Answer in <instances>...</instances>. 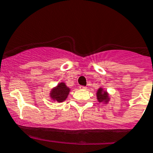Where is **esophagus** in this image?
<instances>
[{"label":"esophagus","instance_id":"1","mask_svg":"<svg viewBox=\"0 0 153 153\" xmlns=\"http://www.w3.org/2000/svg\"><path fill=\"white\" fill-rule=\"evenodd\" d=\"M79 89H87V87H86V86H83V85H80V86H79Z\"/></svg>","mask_w":153,"mask_h":153}]
</instances>
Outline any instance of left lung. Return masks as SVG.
I'll return each instance as SVG.
<instances>
[{
	"label": "left lung",
	"mask_w": 153,
	"mask_h": 153,
	"mask_svg": "<svg viewBox=\"0 0 153 153\" xmlns=\"http://www.w3.org/2000/svg\"><path fill=\"white\" fill-rule=\"evenodd\" d=\"M97 98L99 103H103V104H108L110 100V97H109L108 93L103 89L102 87H100L97 92Z\"/></svg>",
	"instance_id": "1"
}]
</instances>
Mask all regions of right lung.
Here are the masks:
<instances>
[{
    "label": "right lung",
    "instance_id": "right-lung-1",
    "mask_svg": "<svg viewBox=\"0 0 153 153\" xmlns=\"http://www.w3.org/2000/svg\"><path fill=\"white\" fill-rule=\"evenodd\" d=\"M70 91L71 89L66 85V83L60 82L56 87L52 89L49 97L53 101H57L59 103L63 102L68 98Z\"/></svg>",
    "mask_w": 153,
    "mask_h": 153
}]
</instances>
